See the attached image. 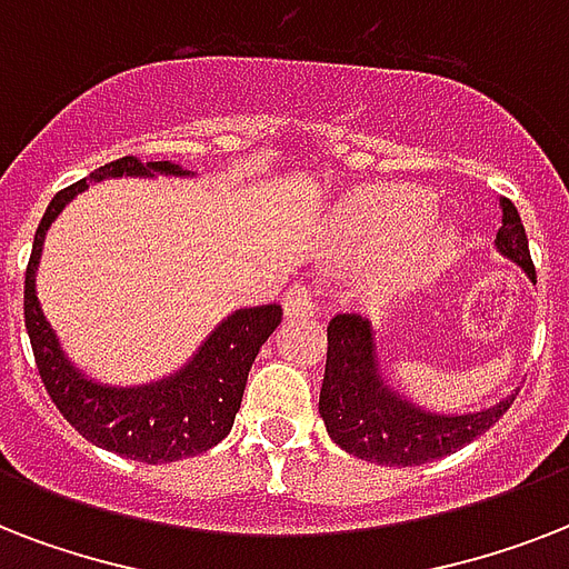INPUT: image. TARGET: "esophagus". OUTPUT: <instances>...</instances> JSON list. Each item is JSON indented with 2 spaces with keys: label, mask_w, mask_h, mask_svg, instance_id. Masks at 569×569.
Instances as JSON below:
<instances>
[{
  "label": "esophagus",
  "mask_w": 569,
  "mask_h": 569,
  "mask_svg": "<svg viewBox=\"0 0 569 569\" xmlns=\"http://www.w3.org/2000/svg\"><path fill=\"white\" fill-rule=\"evenodd\" d=\"M283 312L286 319H301V316H312L316 312V298L310 295L307 286H292L283 295Z\"/></svg>",
  "instance_id": "1"
}]
</instances>
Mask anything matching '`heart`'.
Returning <instances> with one entry per match:
<instances>
[{
	"label": "heart",
	"instance_id": "b5f03b06",
	"mask_svg": "<svg viewBox=\"0 0 569 569\" xmlns=\"http://www.w3.org/2000/svg\"><path fill=\"white\" fill-rule=\"evenodd\" d=\"M433 218V200L422 191L410 189H369L351 200V221L360 227L366 239L380 248H401L419 236ZM458 239L455 232L442 230L433 236L422 257L416 259L413 274H431L455 257Z\"/></svg>",
	"mask_w": 569,
	"mask_h": 569
}]
</instances>
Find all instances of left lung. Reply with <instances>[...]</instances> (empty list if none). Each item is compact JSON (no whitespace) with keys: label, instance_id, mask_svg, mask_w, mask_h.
<instances>
[{"label":"left lung","instance_id":"1","mask_svg":"<svg viewBox=\"0 0 569 569\" xmlns=\"http://www.w3.org/2000/svg\"><path fill=\"white\" fill-rule=\"evenodd\" d=\"M502 227L496 248L535 280L529 239L517 206L502 197ZM513 396L478 413L446 416L422 410L383 380L372 325L357 312H339L328 325V363L321 380L319 413L339 449L380 467H422L490 431Z\"/></svg>","mask_w":569,"mask_h":569}]
</instances>
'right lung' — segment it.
<instances>
[{
	"instance_id": "add662e5",
	"label": "right lung",
	"mask_w": 569,
	"mask_h": 569,
	"mask_svg": "<svg viewBox=\"0 0 569 569\" xmlns=\"http://www.w3.org/2000/svg\"><path fill=\"white\" fill-rule=\"evenodd\" d=\"M156 173L191 177V171H182L173 162H138L136 156H123L118 162L97 168L88 180L58 191L34 232L29 268H26V301H22L40 380L61 416L93 446L141 463L191 458L218 446L230 433L250 366L257 360L262 342L283 319L280 303L236 310L206 337L203 346L197 348V355L180 372L141 387H106L70 363L34 292V271L49 223L56 221L58 212L76 194L88 189V182L109 180V177H156Z\"/></svg>"
}]
</instances>
